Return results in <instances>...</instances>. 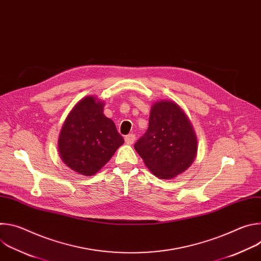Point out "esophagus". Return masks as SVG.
Returning a JSON list of instances; mask_svg holds the SVG:
<instances>
[{
    "label": "esophagus",
    "instance_id": "obj_1",
    "mask_svg": "<svg viewBox=\"0 0 261 261\" xmlns=\"http://www.w3.org/2000/svg\"><path fill=\"white\" fill-rule=\"evenodd\" d=\"M135 141V135L134 134H128L125 136V142L127 144H132Z\"/></svg>",
    "mask_w": 261,
    "mask_h": 261
}]
</instances>
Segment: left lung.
Segmentation results:
<instances>
[{
    "mask_svg": "<svg viewBox=\"0 0 261 261\" xmlns=\"http://www.w3.org/2000/svg\"><path fill=\"white\" fill-rule=\"evenodd\" d=\"M134 148L157 177L169 179L193 163L197 138L184 110L175 102L162 100L152 106L148 128Z\"/></svg>",
    "mask_w": 261,
    "mask_h": 261,
    "instance_id": "1",
    "label": "left lung"
}]
</instances>
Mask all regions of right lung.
<instances>
[{
	"instance_id": "1",
	"label": "right lung",
	"mask_w": 261,
	"mask_h": 261,
	"mask_svg": "<svg viewBox=\"0 0 261 261\" xmlns=\"http://www.w3.org/2000/svg\"><path fill=\"white\" fill-rule=\"evenodd\" d=\"M104 102L82 99L70 111L59 136L63 162L83 175L98 172L124 143L115 123L103 114Z\"/></svg>"
}]
</instances>
